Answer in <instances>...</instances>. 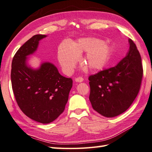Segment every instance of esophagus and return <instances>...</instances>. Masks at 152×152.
Here are the masks:
<instances>
[{"label": "esophagus", "instance_id": "obj_1", "mask_svg": "<svg viewBox=\"0 0 152 152\" xmlns=\"http://www.w3.org/2000/svg\"><path fill=\"white\" fill-rule=\"evenodd\" d=\"M83 78L81 77H77V78L75 79V81L77 82V83H81L83 81Z\"/></svg>", "mask_w": 152, "mask_h": 152}]
</instances>
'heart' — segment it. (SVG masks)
<instances>
[{
	"instance_id": "obj_1",
	"label": "heart",
	"mask_w": 152,
	"mask_h": 152,
	"mask_svg": "<svg viewBox=\"0 0 152 152\" xmlns=\"http://www.w3.org/2000/svg\"><path fill=\"white\" fill-rule=\"evenodd\" d=\"M86 53L83 61L87 68L100 70L109 63L111 55V49L107 43L94 38H80L77 42H64L58 51V58L65 73L72 72L79 55Z\"/></svg>"
}]
</instances>
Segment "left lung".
I'll return each mask as SVG.
<instances>
[{
    "mask_svg": "<svg viewBox=\"0 0 152 152\" xmlns=\"http://www.w3.org/2000/svg\"><path fill=\"white\" fill-rule=\"evenodd\" d=\"M126 56L114 67L88 77L90 102L102 116L115 117L127 110L139 94L143 75L142 60L134 43L129 39Z\"/></svg>",
    "mask_w": 152,
    "mask_h": 152,
    "instance_id": "left-lung-1",
    "label": "left lung"
}]
</instances>
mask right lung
Here are the masks:
<instances>
[{"label":"right lung","mask_w":152,"mask_h":152,"mask_svg":"<svg viewBox=\"0 0 152 152\" xmlns=\"http://www.w3.org/2000/svg\"><path fill=\"white\" fill-rule=\"evenodd\" d=\"M46 35L36 34L25 42L13 58L11 80L18 106L26 116L42 124L53 122L65 109L73 80L59 73L50 62L38 69L28 65V56L38 48Z\"/></svg>","instance_id":"add662e5"}]
</instances>
